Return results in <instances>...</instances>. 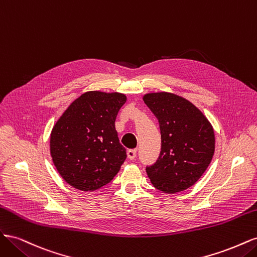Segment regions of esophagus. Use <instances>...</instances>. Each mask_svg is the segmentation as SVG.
Returning a JSON list of instances; mask_svg holds the SVG:
<instances>
[{"label":"esophagus","instance_id":"34e87169","mask_svg":"<svg viewBox=\"0 0 257 257\" xmlns=\"http://www.w3.org/2000/svg\"><path fill=\"white\" fill-rule=\"evenodd\" d=\"M136 152L137 150L136 149H130L126 151V154H127V158L130 160H134L136 158Z\"/></svg>","mask_w":257,"mask_h":257}]
</instances>
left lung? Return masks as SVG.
I'll return each instance as SVG.
<instances>
[{
	"label": "left lung",
	"instance_id": "obj_1",
	"mask_svg": "<svg viewBox=\"0 0 257 257\" xmlns=\"http://www.w3.org/2000/svg\"><path fill=\"white\" fill-rule=\"evenodd\" d=\"M145 104L160 123L158 161L146 172L155 189L174 194L191 188L203 176L214 153V132L196 106L173 93H148Z\"/></svg>",
	"mask_w": 257,
	"mask_h": 257
}]
</instances>
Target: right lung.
<instances>
[{
    "mask_svg": "<svg viewBox=\"0 0 257 257\" xmlns=\"http://www.w3.org/2000/svg\"><path fill=\"white\" fill-rule=\"evenodd\" d=\"M122 93L90 91L68 106L54 124L50 154L61 177L80 191L109 183L126 159L114 121L125 104Z\"/></svg>",
    "mask_w": 257,
    "mask_h": 257,
    "instance_id": "1",
    "label": "right lung"
}]
</instances>
